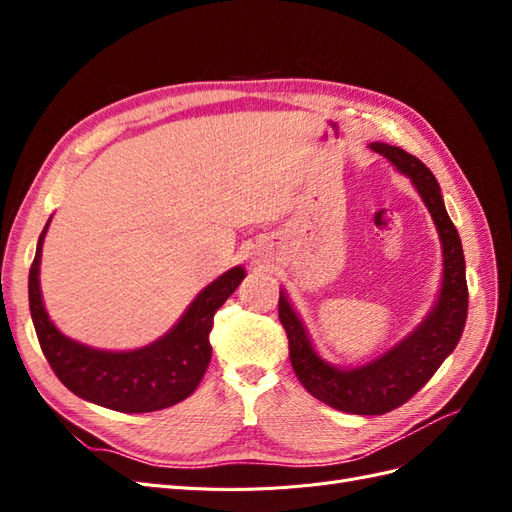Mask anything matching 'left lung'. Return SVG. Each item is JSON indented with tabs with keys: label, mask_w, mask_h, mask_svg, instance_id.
<instances>
[{
	"label": "left lung",
	"mask_w": 512,
	"mask_h": 512,
	"mask_svg": "<svg viewBox=\"0 0 512 512\" xmlns=\"http://www.w3.org/2000/svg\"><path fill=\"white\" fill-rule=\"evenodd\" d=\"M369 147L412 181L436 224L442 243V284L436 303L401 342L356 367H339L322 359L284 290H280V320L288 335L292 369L307 393L335 410L374 416L406 404L455 350L468 318V284L459 232L448 218L442 190L431 170L399 147L386 143Z\"/></svg>",
	"instance_id": "left-lung-1"
}]
</instances>
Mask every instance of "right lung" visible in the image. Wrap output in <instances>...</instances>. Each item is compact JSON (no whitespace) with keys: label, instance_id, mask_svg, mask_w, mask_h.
<instances>
[{"label":"right lung","instance_id":"obj_1","mask_svg":"<svg viewBox=\"0 0 512 512\" xmlns=\"http://www.w3.org/2000/svg\"><path fill=\"white\" fill-rule=\"evenodd\" d=\"M49 224L51 220L42 230L29 269V312L55 376L76 397L128 414L164 410L190 397L211 361L213 316L243 282L245 269L232 267L200 290L175 327L153 344L121 352L91 348L61 333L44 307L40 260Z\"/></svg>","mask_w":512,"mask_h":512}]
</instances>
